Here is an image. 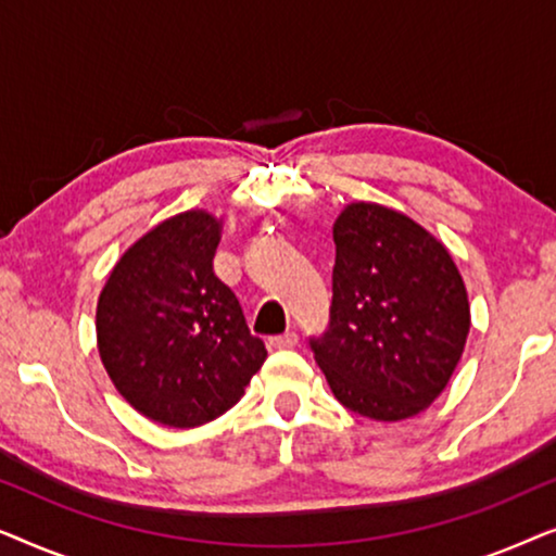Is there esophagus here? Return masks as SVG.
<instances>
[{"label": "esophagus", "instance_id": "1", "mask_svg": "<svg viewBox=\"0 0 556 556\" xmlns=\"http://www.w3.org/2000/svg\"><path fill=\"white\" fill-rule=\"evenodd\" d=\"M295 344H299V333H295V331H286V333H280V337L268 339L270 349H291Z\"/></svg>", "mask_w": 556, "mask_h": 556}]
</instances>
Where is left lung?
<instances>
[{
	"mask_svg": "<svg viewBox=\"0 0 556 556\" xmlns=\"http://www.w3.org/2000/svg\"><path fill=\"white\" fill-rule=\"evenodd\" d=\"M331 324L311 339L333 397L379 422L420 415L451 382L470 331L458 265L435 235L377 202L333 223Z\"/></svg>",
	"mask_w": 556,
	"mask_h": 556,
	"instance_id": "8db88e82",
	"label": "left lung"
}]
</instances>
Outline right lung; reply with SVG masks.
<instances>
[{"instance_id": "obj_1", "label": "right lung", "mask_w": 556, "mask_h": 556, "mask_svg": "<svg viewBox=\"0 0 556 556\" xmlns=\"http://www.w3.org/2000/svg\"><path fill=\"white\" fill-rule=\"evenodd\" d=\"M219 235L223 219L207 210L179 212L121 255L98 295V354L111 382L166 428L225 415L268 356L212 270Z\"/></svg>"}]
</instances>
